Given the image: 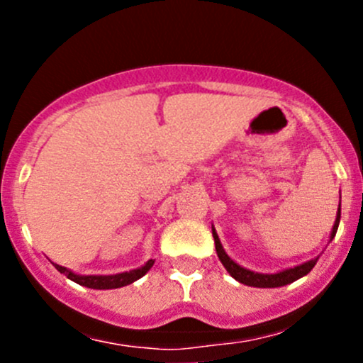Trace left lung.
I'll return each instance as SVG.
<instances>
[{"instance_id":"8db88e82","label":"left lung","mask_w":363,"mask_h":363,"mask_svg":"<svg viewBox=\"0 0 363 363\" xmlns=\"http://www.w3.org/2000/svg\"><path fill=\"white\" fill-rule=\"evenodd\" d=\"M339 221H340V200H339V208H337V216H335V223L332 226V232H330V240L334 239L335 233H337L339 228ZM212 237H214V244H216V252H218V258L221 259L223 267L226 269V272L233 277L235 281L239 283L246 284V286H252V288H279V286H286V284L294 283V281L300 279V277L307 276V274L313 270V267L316 265L318 258L309 259V262H303L300 265L290 267V269H284L279 270V272H274V274H262V272H255V270L246 269V267L239 265L237 262H233L228 255H226L225 247H223L221 240H219L218 232H216L214 225H212ZM328 240V242H330Z\"/></svg>"}]
</instances>
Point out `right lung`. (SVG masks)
I'll return each instance as SVG.
<instances>
[{
    "label": "right lung",
    "instance_id": "obj_1",
    "mask_svg": "<svg viewBox=\"0 0 363 363\" xmlns=\"http://www.w3.org/2000/svg\"><path fill=\"white\" fill-rule=\"evenodd\" d=\"M152 265H155V259H149V262H145L144 265L138 267V269L126 270V272L108 274V276H100V274H98V276L96 274H93V276H82V274L73 272V270L67 269V267H61L57 265V263H54V267H56L61 274H65L69 281L80 284V286L93 288V290H116V288L128 286V284L135 283V281L140 279L142 276H145Z\"/></svg>",
    "mask_w": 363,
    "mask_h": 363
}]
</instances>
